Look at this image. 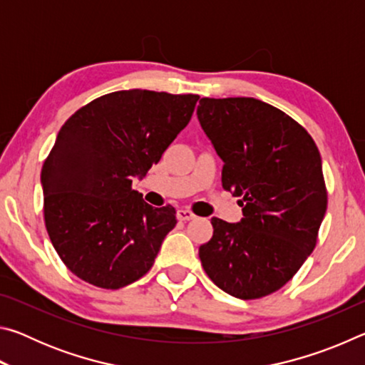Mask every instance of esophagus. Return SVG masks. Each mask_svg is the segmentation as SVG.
Returning a JSON list of instances; mask_svg holds the SVG:
<instances>
[{
	"label": "esophagus",
	"mask_w": 365,
	"mask_h": 365,
	"mask_svg": "<svg viewBox=\"0 0 365 365\" xmlns=\"http://www.w3.org/2000/svg\"><path fill=\"white\" fill-rule=\"evenodd\" d=\"M195 217H196V215L191 211H188V209H178V211H177V219L178 220L187 222V220H193Z\"/></svg>",
	"instance_id": "esophagus-1"
}]
</instances>
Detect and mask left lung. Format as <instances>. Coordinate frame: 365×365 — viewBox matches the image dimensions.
Instances as JSON below:
<instances>
[{"label": "left lung", "instance_id": "obj_1", "mask_svg": "<svg viewBox=\"0 0 365 365\" xmlns=\"http://www.w3.org/2000/svg\"><path fill=\"white\" fill-rule=\"evenodd\" d=\"M196 113L224 160L222 187L243 206L238 224L212 217L202 269L235 298H264L316 248L327 211L319 148L301 123L255 98H201Z\"/></svg>", "mask_w": 365, "mask_h": 365}]
</instances>
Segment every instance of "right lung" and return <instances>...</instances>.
<instances>
[{"instance_id":"1","label":"right lung","mask_w":365,"mask_h":365,"mask_svg":"<svg viewBox=\"0 0 365 365\" xmlns=\"http://www.w3.org/2000/svg\"><path fill=\"white\" fill-rule=\"evenodd\" d=\"M197 95L120 90L76 110L41 169L43 215L73 275L117 289L153 267L175 227L170 205L153 207L132 178L158 164L193 114Z\"/></svg>"}]
</instances>
